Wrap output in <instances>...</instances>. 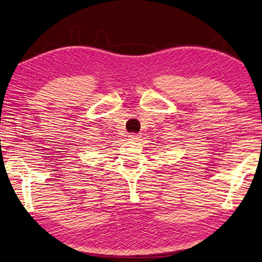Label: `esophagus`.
I'll return each instance as SVG.
<instances>
[{"label":"esophagus","instance_id":"1","mask_svg":"<svg viewBox=\"0 0 262 262\" xmlns=\"http://www.w3.org/2000/svg\"><path fill=\"white\" fill-rule=\"evenodd\" d=\"M140 138H141V135H137V134H132V135L128 136V140L133 141V142H138Z\"/></svg>","mask_w":262,"mask_h":262}]
</instances>
